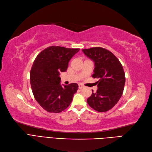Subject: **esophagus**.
<instances>
[{"label":"esophagus","instance_id":"obj_1","mask_svg":"<svg viewBox=\"0 0 152 152\" xmlns=\"http://www.w3.org/2000/svg\"><path fill=\"white\" fill-rule=\"evenodd\" d=\"M83 87H84V86H83L82 85V84H80H80H78V88H79L80 89H82V88H83Z\"/></svg>","mask_w":152,"mask_h":152}]
</instances>
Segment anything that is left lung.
<instances>
[{"label":"left lung","instance_id":"obj_1","mask_svg":"<svg viewBox=\"0 0 152 152\" xmlns=\"http://www.w3.org/2000/svg\"><path fill=\"white\" fill-rule=\"evenodd\" d=\"M83 53L94 62L93 78L99 80L96 93L87 99V103L98 112H106L113 108L122 96L125 84V74L119 60L111 51L94 47L83 49Z\"/></svg>","mask_w":152,"mask_h":152}]
</instances>
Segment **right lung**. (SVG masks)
I'll return each instance as SVG.
<instances>
[{"label":"right lung","mask_w":152,"mask_h":152,"mask_svg":"<svg viewBox=\"0 0 152 152\" xmlns=\"http://www.w3.org/2000/svg\"><path fill=\"white\" fill-rule=\"evenodd\" d=\"M79 48L50 46L35 58L30 72V83L36 101L45 111L58 113L70 106L78 86L72 83L63 87L61 72H66L69 62Z\"/></svg>","instance_id":"add662e5"}]
</instances>
